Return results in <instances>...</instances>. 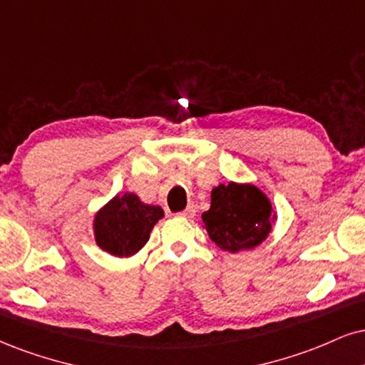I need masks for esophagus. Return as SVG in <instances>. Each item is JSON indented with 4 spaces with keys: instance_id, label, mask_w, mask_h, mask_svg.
Segmentation results:
<instances>
[{
    "instance_id": "obj_1",
    "label": "esophagus",
    "mask_w": 365,
    "mask_h": 365,
    "mask_svg": "<svg viewBox=\"0 0 365 365\" xmlns=\"http://www.w3.org/2000/svg\"><path fill=\"white\" fill-rule=\"evenodd\" d=\"M194 216H195V205H188L185 210H182V212H180V217L190 219V217H194Z\"/></svg>"
}]
</instances>
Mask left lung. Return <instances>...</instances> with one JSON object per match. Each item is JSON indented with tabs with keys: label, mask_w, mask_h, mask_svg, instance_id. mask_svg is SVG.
Masks as SVG:
<instances>
[{
	"label": "left lung",
	"mask_w": 365,
	"mask_h": 365,
	"mask_svg": "<svg viewBox=\"0 0 365 365\" xmlns=\"http://www.w3.org/2000/svg\"><path fill=\"white\" fill-rule=\"evenodd\" d=\"M209 238L225 252L236 253L260 245L274 222L270 200L255 185L230 182L210 194V209L202 214Z\"/></svg>",
	"instance_id": "1"
}]
</instances>
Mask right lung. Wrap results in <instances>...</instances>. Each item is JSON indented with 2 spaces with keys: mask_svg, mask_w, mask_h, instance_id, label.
<instances>
[{
  "mask_svg": "<svg viewBox=\"0 0 365 365\" xmlns=\"http://www.w3.org/2000/svg\"><path fill=\"white\" fill-rule=\"evenodd\" d=\"M163 216V209L143 204L135 194L117 195L96 214L95 240L105 252L129 257L146 245L149 232Z\"/></svg>",
  "mask_w": 365,
  "mask_h": 365,
  "instance_id": "add662e5",
  "label": "right lung"
}]
</instances>
